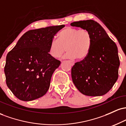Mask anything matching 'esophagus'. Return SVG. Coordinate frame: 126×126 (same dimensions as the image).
I'll return each mask as SVG.
<instances>
[{
    "instance_id": "obj_1",
    "label": "esophagus",
    "mask_w": 126,
    "mask_h": 126,
    "mask_svg": "<svg viewBox=\"0 0 126 126\" xmlns=\"http://www.w3.org/2000/svg\"><path fill=\"white\" fill-rule=\"evenodd\" d=\"M70 62V63H71V65L72 66H73V65H74V64H75V63L73 62H72V61H71V60H70V61H69Z\"/></svg>"
}]
</instances>
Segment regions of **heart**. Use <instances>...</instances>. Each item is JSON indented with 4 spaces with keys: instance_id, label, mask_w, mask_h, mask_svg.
<instances>
[{
    "instance_id": "b5f03b06",
    "label": "heart",
    "mask_w": 126,
    "mask_h": 126,
    "mask_svg": "<svg viewBox=\"0 0 126 126\" xmlns=\"http://www.w3.org/2000/svg\"><path fill=\"white\" fill-rule=\"evenodd\" d=\"M58 39L53 38L49 44V54L58 58L67 50L64 58L83 60L89 54L92 44L91 33L88 30L66 27L59 32Z\"/></svg>"
}]
</instances>
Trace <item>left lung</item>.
I'll use <instances>...</instances> for the list:
<instances>
[{"label":"left lung","instance_id":"8db88e82","mask_svg":"<svg viewBox=\"0 0 126 126\" xmlns=\"http://www.w3.org/2000/svg\"><path fill=\"white\" fill-rule=\"evenodd\" d=\"M70 25L88 30L92 37L88 56L72 68L73 83L82 94L102 96L117 80L120 66L117 47L104 29L94 20L73 22Z\"/></svg>","mask_w":126,"mask_h":126}]
</instances>
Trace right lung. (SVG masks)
Instances as JSON below:
<instances>
[{"label":"right lung","mask_w":126,"mask_h":126,"mask_svg":"<svg viewBox=\"0 0 126 126\" xmlns=\"http://www.w3.org/2000/svg\"><path fill=\"white\" fill-rule=\"evenodd\" d=\"M64 25L26 32L8 53L5 74L8 87L19 99L30 101L47 93L60 62L49 54V44Z\"/></svg>","instance_id":"obj_1"}]
</instances>
